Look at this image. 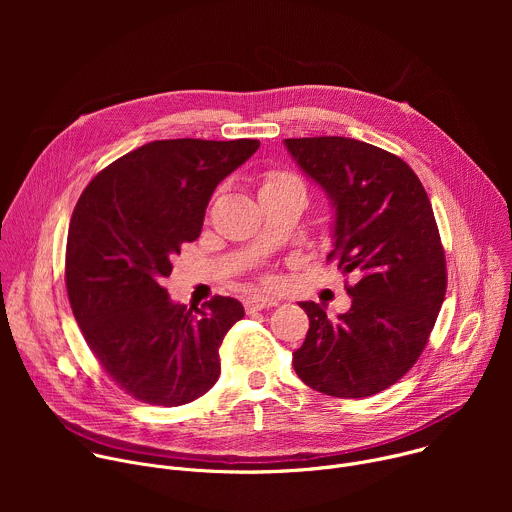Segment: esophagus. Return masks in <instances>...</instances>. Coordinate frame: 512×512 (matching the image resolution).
Segmentation results:
<instances>
[{"label": "esophagus", "instance_id": "obj_1", "mask_svg": "<svg viewBox=\"0 0 512 512\" xmlns=\"http://www.w3.org/2000/svg\"><path fill=\"white\" fill-rule=\"evenodd\" d=\"M279 302L273 300V298H263V296H253V298H247L245 300V310L247 312H257V310H265V308H271V306H277Z\"/></svg>", "mask_w": 512, "mask_h": 512}]
</instances>
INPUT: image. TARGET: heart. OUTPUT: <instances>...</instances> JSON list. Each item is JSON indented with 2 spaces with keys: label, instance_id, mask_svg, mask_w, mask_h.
<instances>
[{
  "label": "heart",
  "instance_id": "1",
  "mask_svg": "<svg viewBox=\"0 0 512 512\" xmlns=\"http://www.w3.org/2000/svg\"><path fill=\"white\" fill-rule=\"evenodd\" d=\"M304 188V182L291 172H283V170H273L265 176L263 180V188L261 192H277V190H285V188ZM306 190V188H304Z\"/></svg>",
  "mask_w": 512,
  "mask_h": 512
}]
</instances>
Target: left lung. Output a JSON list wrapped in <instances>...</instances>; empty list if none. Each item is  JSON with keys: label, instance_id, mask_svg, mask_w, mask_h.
<instances>
[{"label": "left lung", "instance_id": "obj_1", "mask_svg": "<svg viewBox=\"0 0 512 512\" xmlns=\"http://www.w3.org/2000/svg\"><path fill=\"white\" fill-rule=\"evenodd\" d=\"M334 206L336 259L352 306L330 320L316 302L294 352L298 377L324 395L360 399L395 385L423 352L444 304L446 255L427 192L395 154L350 137L285 139Z\"/></svg>", "mask_w": 512, "mask_h": 512}]
</instances>
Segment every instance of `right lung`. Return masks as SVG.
I'll use <instances>...</instances> for the list:
<instances>
[{
  "mask_svg": "<svg viewBox=\"0 0 512 512\" xmlns=\"http://www.w3.org/2000/svg\"><path fill=\"white\" fill-rule=\"evenodd\" d=\"M257 139H160L101 170L81 194L66 241V291L105 373L141 403L178 407L221 375L218 348L245 316L235 298L202 308L170 300L166 277L198 239L208 200Z\"/></svg>",
  "mask_w": 512,
  "mask_h": 512,
  "instance_id": "right-lung-1",
  "label": "right lung"
}]
</instances>
